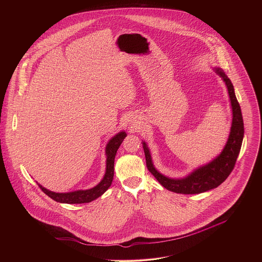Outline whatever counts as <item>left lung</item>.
<instances>
[{
	"mask_svg": "<svg viewBox=\"0 0 262 262\" xmlns=\"http://www.w3.org/2000/svg\"><path fill=\"white\" fill-rule=\"evenodd\" d=\"M213 71L223 79L227 86L233 115L230 135L224 148L218 156H216L210 162L194 169L185 178L173 179L161 174L154 167L147 143L142 140L147 169L163 187L176 193L195 194L205 192L220 186L233 171L242 147L245 133L244 121L241 107L235 94V89L230 78L225 75L222 69L214 68Z\"/></svg>",
	"mask_w": 262,
	"mask_h": 262,
	"instance_id": "1",
	"label": "left lung"
}]
</instances>
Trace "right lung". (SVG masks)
<instances>
[{"label": "right lung", "mask_w": 262, "mask_h": 262, "mask_svg": "<svg viewBox=\"0 0 262 262\" xmlns=\"http://www.w3.org/2000/svg\"><path fill=\"white\" fill-rule=\"evenodd\" d=\"M126 137L125 130L118 133L116 136L108 141L106 145V171L103 179L101 180L99 184L94 187L89 189H78L75 191L70 192H55L51 191L49 189L42 187L38 184L39 187L43 190L52 200L61 202V203H68V204H78V203H88L101 196L109 187L112 185L113 177H114V162L115 156L117 151L119 149L120 145L122 144L123 140Z\"/></svg>", "instance_id": "1"}]
</instances>
